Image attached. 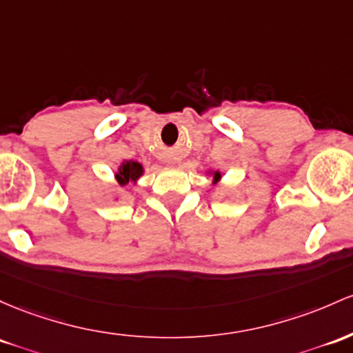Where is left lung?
<instances>
[{
    "instance_id": "obj_1",
    "label": "left lung",
    "mask_w": 353,
    "mask_h": 353,
    "mask_svg": "<svg viewBox=\"0 0 353 353\" xmlns=\"http://www.w3.org/2000/svg\"><path fill=\"white\" fill-rule=\"evenodd\" d=\"M212 179H214V184L221 179V172H219V170H214V172H212Z\"/></svg>"
}]
</instances>
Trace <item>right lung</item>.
I'll return each mask as SVG.
<instances>
[{
    "mask_svg": "<svg viewBox=\"0 0 353 353\" xmlns=\"http://www.w3.org/2000/svg\"><path fill=\"white\" fill-rule=\"evenodd\" d=\"M142 174H144V168H142L141 162L123 161L117 172H115V179H117L119 185H127L129 183L135 184Z\"/></svg>",
    "mask_w": 353,
    "mask_h": 353,
    "instance_id": "obj_1",
    "label": "right lung"
}]
</instances>
